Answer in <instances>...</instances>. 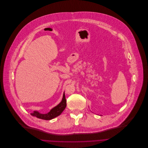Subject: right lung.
I'll list each match as a JSON object with an SVG mask.
<instances>
[{
    "mask_svg": "<svg viewBox=\"0 0 148 148\" xmlns=\"http://www.w3.org/2000/svg\"><path fill=\"white\" fill-rule=\"evenodd\" d=\"M66 107V100L65 99V93H64L63 98L61 102L52 108L50 111L47 114H41L38 111H34L33 113H31L32 115L36 116L38 119H40L45 120H50L60 115Z\"/></svg>",
    "mask_w": 148,
    "mask_h": 148,
    "instance_id": "add662e5",
    "label": "right lung"
}]
</instances>
